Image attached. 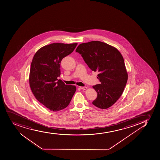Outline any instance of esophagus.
I'll return each mask as SVG.
<instances>
[{
	"label": "esophagus",
	"instance_id": "esophagus-1",
	"mask_svg": "<svg viewBox=\"0 0 160 160\" xmlns=\"http://www.w3.org/2000/svg\"><path fill=\"white\" fill-rule=\"evenodd\" d=\"M80 88L81 89L84 90H85L87 89L88 88H87V87H80Z\"/></svg>",
	"mask_w": 160,
	"mask_h": 160
}]
</instances>
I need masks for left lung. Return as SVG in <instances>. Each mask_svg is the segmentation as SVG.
<instances>
[{
    "label": "left lung",
    "mask_w": 160,
    "mask_h": 160,
    "mask_svg": "<svg viewBox=\"0 0 160 160\" xmlns=\"http://www.w3.org/2000/svg\"><path fill=\"white\" fill-rule=\"evenodd\" d=\"M76 52L81 54L91 70L99 73L100 83L92 87L97 92L93 105L108 108L120 98L127 83L128 74L122 55L115 47L100 41L80 44Z\"/></svg>",
    "instance_id": "obj_1"
}]
</instances>
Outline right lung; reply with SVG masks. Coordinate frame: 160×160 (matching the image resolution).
Instances as JSON below:
<instances>
[{
    "label": "right lung",
    "mask_w": 160,
    "mask_h": 160,
    "mask_svg": "<svg viewBox=\"0 0 160 160\" xmlns=\"http://www.w3.org/2000/svg\"><path fill=\"white\" fill-rule=\"evenodd\" d=\"M77 43H54L42 47L33 57L29 72L31 90L40 103L51 111L66 108L76 91V87L66 85L57 79L60 75L62 58L71 53Z\"/></svg>",
    "instance_id": "add662e5"
}]
</instances>
